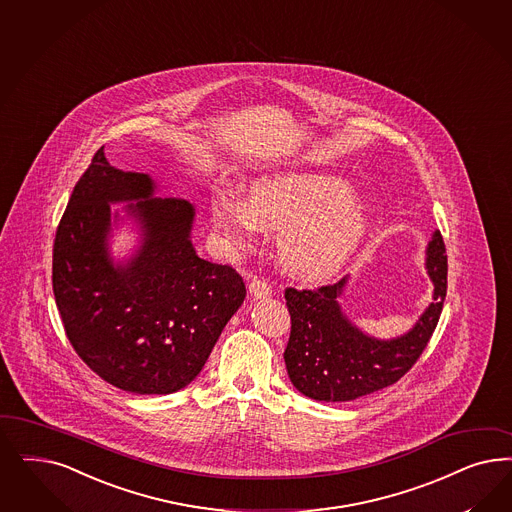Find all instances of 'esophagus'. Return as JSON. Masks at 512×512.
Instances as JSON below:
<instances>
[{
	"label": "esophagus",
	"mask_w": 512,
	"mask_h": 512,
	"mask_svg": "<svg viewBox=\"0 0 512 512\" xmlns=\"http://www.w3.org/2000/svg\"><path fill=\"white\" fill-rule=\"evenodd\" d=\"M248 292L254 299H264V297L271 296V286L262 279H252L248 284Z\"/></svg>",
	"instance_id": "esophagus-1"
}]
</instances>
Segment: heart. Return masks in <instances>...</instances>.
<instances>
[{
  "label": "heart",
  "mask_w": 512,
  "mask_h": 512,
  "mask_svg": "<svg viewBox=\"0 0 512 512\" xmlns=\"http://www.w3.org/2000/svg\"><path fill=\"white\" fill-rule=\"evenodd\" d=\"M211 220L230 247L245 250L258 230H277L275 254L284 271L322 281L341 271L362 245L369 215L345 179L316 173L265 175L245 201L211 199Z\"/></svg>",
  "instance_id": "1"
}]
</instances>
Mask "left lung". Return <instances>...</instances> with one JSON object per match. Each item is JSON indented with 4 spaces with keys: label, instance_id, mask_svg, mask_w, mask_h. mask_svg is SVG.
<instances>
[{
    "label": "left lung",
    "instance_id": "left-lung-1",
    "mask_svg": "<svg viewBox=\"0 0 512 512\" xmlns=\"http://www.w3.org/2000/svg\"><path fill=\"white\" fill-rule=\"evenodd\" d=\"M424 265L433 301L411 330L392 339L373 337L348 318L341 297L350 277L318 290L288 288L292 330L284 363L297 392L316 401H354L401 379L424 352L443 311L446 254L439 231L431 233Z\"/></svg>",
    "mask_w": 512,
    "mask_h": 512
}]
</instances>
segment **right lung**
Instances as JSON below:
<instances>
[{"mask_svg":"<svg viewBox=\"0 0 512 512\" xmlns=\"http://www.w3.org/2000/svg\"><path fill=\"white\" fill-rule=\"evenodd\" d=\"M156 194L149 173L116 169L101 147L73 188L52 254L69 343L101 379L141 396L196 379L247 294L230 265L199 258L194 205ZM118 202L127 207L115 212ZM126 219L138 245L115 261L110 239Z\"/></svg>","mask_w":512,"mask_h":512,"instance_id":"obj_1","label":"right lung"}]
</instances>
